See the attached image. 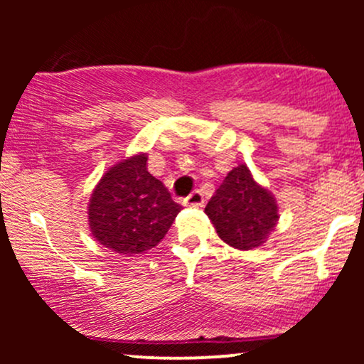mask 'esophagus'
I'll use <instances>...</instances> for the list:
<instances>
[{
  "label": "esophagus",
  "instance_id": "1",
  "mask_svg": "<svg viewBox=\"0 0 364 364\" xmlns=\"http://www.w3.org/2000/svg\"><path fill=\"white\" fill-rule=\"evenodd\" d=\"M185 203L188 207H202L203 205V195L200 190L191 191L190 195L185 198Z\"/></svg>",
  "mask_w": 364,
  "mask_h": 364
}]
</instances>
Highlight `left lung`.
<instances>
[{"label": "left lung", "instance_id": "left-lung-1", "mask_svg": "<svg viewBox=\"0 0 364 364\" xmlns=\"http://www.w3.org/2000/svg\"><path fill=\"white\" fill-rule=\"evenodd\" d=\"M205 214L220 240L237 250L262 246L279 220L274 195L255 181L245 164L229 171Z\"/></svg>", "mask_w": 364, "mask_h": 364}]
</instances>
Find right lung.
<instances>
[{"instance_id": "obj_1", "label": "right lung", "mask_w": 364, "mask_h": 364, "mask_svg": "<svg viewBox=\"0 0 364 364\" xmlns=\"http://www.w3.org/2000/svg\"><path fill=\"white\" fill-rule=\"evenodd\" d=\"M181 208L139 154L106 171L90 196L89 225L102 246L132 257L154 248Z\"/></svg>"}]
</instances>
